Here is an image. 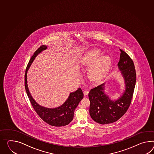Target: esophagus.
I'll list each match as a JSON object with an SVG mask.
<instances>
[{
    "label": "esophagus",
    "instance_id": "obj_1",
    "mask_svg": "<svg viewBox=\"0 0 154 154\" xmlns=\"http://www.w3.org/2000/svg\"><path fill=\"white\" fill-rule=\"evenodd\" d=\"M83 94H84L85 96L88 95V91H84V92H83Z\"/></svg>",
    "mask_w": 154,
    "mask_h": 154
}]
</instances>
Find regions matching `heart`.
Returning a JSON list of instances; mask_svg holds the SVG:
<instances>
[{
    "mask_svg": "<svg viewBox=\"0 0 154 154\" xmlns=\"http://www.w3.org/2000/svg\"><path fill=\"white\" fill-rule=\"evenodd\" d=\"M82 64L86 66H91L88 75L94 81L101 79L109 69L111 64V60L108 56L103 55L99 49H93L87 53L83 58Z\"/></svg>",
    "mask_w": 154,
    "mask_h": 154,
    "instance_id": "1",
    "label": "heart"
}]
</instances>
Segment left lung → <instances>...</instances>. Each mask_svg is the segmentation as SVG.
Wrapping results in <instances>:
<instances>
[{
  "instance_id": "1",
  "label": "left lung",
  "mask_w": 154,
  "mask_h": 154,
  "mask_svg": "<svg viewBox=\"0 0 154 154\" xmlns=\"http://www.w3.org/2000/svg\"><path fill=\"white\" fill-rule=\"evenodd\" d=\"M118 67L125 82V91L116 101H112L105 94V83L91 89L88 97L90 101V114L98 124H111L124 115L131 103L135 89L136 74L135 66L130 57L122 49Z\"/></svg>"
}]
</instances>
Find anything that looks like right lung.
Instances as JSON below:
<instances>
[{
    "instance_id": "add662e5",
    "label": "right lung",
    "mask_w": 154,
    "mask_h": 154,
    "mask_svg": "<svg viewBox=\"0 0 154 154\" xmlns=\"http://www.w3.org/2000/svg\"><path fill=\"white\" fill-rule=\"evenodd\" d=\"M47 48L46 45H41L31 57L26 69L24 76L25 88L33 109L42 120L51 126L56 127L63 126L69 124L73 120L75 108L83 97L82 90L79 88L75 92L70 93L66 101L60 107L54 109H48L38 105L34 101L30 94L27 85V71L29 68L38 54L43 50L47 49Z\"/></svg>"
}]
</instances>
